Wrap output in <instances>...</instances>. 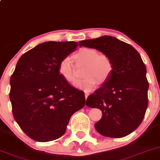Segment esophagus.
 <instances>
[{
  "mask_svg": "<svg viewBox=\"0 0 160 160\" xmlns=\"http://www.w3.org/2000/svg\"><path fill=\"white\" fill-rule=\"evenodd\" d=\"M88 95H89V94H88V92H85V98H88Z\"/></svg>",
  "mask_w": 160,
  "mask_h": 160,
  "instance_id": "obj_1",
  "label": "esophagus"
}]
</instances>
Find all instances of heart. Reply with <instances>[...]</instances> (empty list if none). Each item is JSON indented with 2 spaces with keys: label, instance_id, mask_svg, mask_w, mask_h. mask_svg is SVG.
Listing matches in <instances>:
<instances>
[{
  "label": "heart",
  "instance_id": "1",
  "mask_svg": "<svg viewBox=\"0 0 160 160\" xmlns=\"http://www.w3.org/2000/svg\"><path fill=\"white\" fill-rule=\"evenodd\" d=\"M72 58L78 65H84L83 76L86 77L78 87L86 91L94 89L98 81L103 83L109 77L112 71V63L109 57L103 54H98L93 48L80 49L72 55ZM58 73L60 77L70 84L74 85L77 82L74 66L69 58H64L58 64Z\"/></svg>",
  "mask_w": 160,
  "mask_h": 160
}]
</instances>
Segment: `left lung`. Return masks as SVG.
I'll list each match as a JSON object with an SVG mask.
<instances>
[{"mask_svg":"<svg viewBox=\"0 0 160 160\" xmlns=\"http://www.w3.org/2000/svg\"><path fill=\"white\" fill-rule=\"evenodd\" d=\"M79 46L98 50L109 57L112 71L86 105L102 110L96 131L108 138H123L135 131L148 107V82L141 55L130 44L111 36L81 41Z\"/></svg>","mask_w":160,"mask_h":160,"instance_id":"left-lung-1","label":"left lung"}]
</instances>
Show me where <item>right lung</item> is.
<instances>
[{
  "mask_svg": "<svg viewBox=\"0 0 160 160\" xmlns=\"http://www.w3.org/2000/svg\"><path fill=\"white\" fill-rule=\"evenodd\" d=\"M77 42L48 41L23 54L10 79L9 94L15 121L34 141L50 142L65 134L74 112L85 105L84 92L58 73V64Z\"/></svg>",
  "mask_w": 160,
  "mask_h": 160,
  "instance_id": "1",
  "label": "right lung"
}]
</instances>
